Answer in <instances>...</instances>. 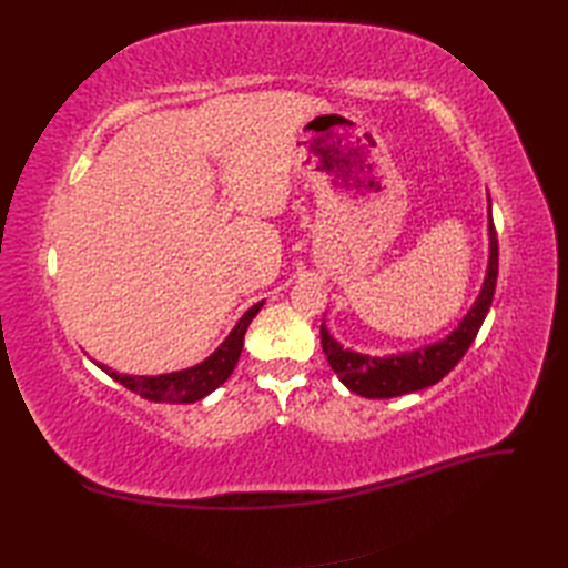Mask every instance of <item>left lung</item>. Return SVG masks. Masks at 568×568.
<instances>
[{
	"mask_svg": "<svg viewBox=\"0 0 568 568\" xmlns=\"http://www.w3.org/2000/svg\"><path fill=\"white\" fill-rule=\"evenodd\" d=\"M488 267L484 286H480L469 313L457 324V329L445 338L428 343V346L405 351L398 355H367L351 348H343L341 343L329 334L326 324L320 326L322 351L326 363L332 365L341 384L348 390L363 395V398H398L405 393H415L426 386L438 384L448 374L464 353L469 351L471 341L476 338L480 324H484L497 282V239L493 227L490 196H488Z\"/></svg>",
	"mask_w": 568,
	"mask_h": 568,
	"instance_id": "8db88e82",
	"label": "left lung"
}]
</instances>
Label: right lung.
I'll list each match as a JSON object with an SVG mask.
<instances>
[{
  "instance_id": "right-lung-1",
  "label": "right lung",
  "mask_w": 568,
  "mask_h": 568,
  "mask_svg": "<svg viewBox=\"0 0 568 568\" xmlns=\"http://www.w3.org/2000/svg\"><path fill=\"white\" fill-rule=\"evenodd\" d=\"M265 301L255 303L253 307L244 313V317L234 324V329L230 336L220 343L215 353H211L203 363L186 367L180 372H168V374H156V376H132V374H118L111 367L97 363L99 369H104L111 379L118 384H123L132 393L142 395L146 400L153 403H196L205 395L213 393L217 386L225 384L230 379V374L234 372L239 355H242L244 348V334L248 329L251 320L261 313Z\"/></svg>"
}]
</instances>
